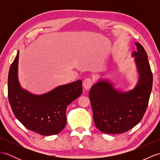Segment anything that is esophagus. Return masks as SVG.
Listing matches in <instances>:
<instances>
[{
	"instance_id": "34e87169",
	"label": "esophagus",
	"mask_w": 160,
	"mask_h": 160,
	"mask_svg": "<svg viewBox=\"0 0 160 160\" xmlns=\"http://www.w3.org/2000/svg\"><path fill=\"white\" fill-rule=\"evenodd\" d=\"M93 84V81L91 78H86L83 82V87L86 90H88L92 87Z\"/></svg>"
}]
</instances>
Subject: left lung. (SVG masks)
Listing matches in <instances>:
<instances>
[{"instance_id": "left-lung-1", "label": "left lung", "mask_w": 160, "mask_h": 160, "mask_svg": "<svg viewBox=\"0 0 160 160\" xmlns=\"http://www.w3.org/2000/svg\"><path fill=\"white\" fill-rule=\"evenodd\" d=\"M132 53L139 73L138 84L127 92H120L107 80L95 84L89 91L96 127L108 134L125 132L136 126L147 108L152 86V74L147 53L140 43Z\"/></svg>"}]
</instances>
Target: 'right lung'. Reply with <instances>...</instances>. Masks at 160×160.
Masks as SVG:
<instances>
[{
    "label": "right lung",
    "instance_id": "add662e5",
    "mask_svg": "<svg viewBox=\"0 0 160 160\" xmlns=\"http://www.w3.org/2000/svg\"><path fill=\"white\" fill-rule=\"evenodd\" d=\"M18 57V52L8 75V99L13 114L29 130L42 135L59 133L65 127L67 106L82 93V81L58 86L42 95L32 94L19 84Z\"/></svg>",
    "mask_w": 160,
    "mask_h": 160
}]
</instances>
